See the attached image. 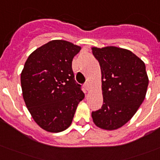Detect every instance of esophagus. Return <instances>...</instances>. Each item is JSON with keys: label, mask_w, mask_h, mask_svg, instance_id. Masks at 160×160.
<instances>
[{"label": "esophagus", "mask_w": 160, "mask_h": 160, "mask_svg": "<svg viewBox=\"0 0 160 160\" xmlns=\"http://www.w3.org/2000/svg\"><path fill=\"white\" fill-rule=\"evenodd\" d=\"M85 88L86 89V90H90V82H86L85 84Z\"/></svg>", "instance_id": "obj_1"}]
</instances>
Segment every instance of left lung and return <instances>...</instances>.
Instances as JSON below:
<instances>
[{"label":"left lung","mask_w":160,"mask_h":160,"mask_svg":"<svg viewBox=\"0 0 160 160\" xmlns=\"http://www.w3.org/2000/svg\"><path fill=\"white\" fill-rule=\"evenodd\" d=\"M101 70L103 105L93 111V122L114 130L129 121L146 95L149 85L145 65L132 51L116 46L91 47Z\"/></svg>","instance_id":"1"}]
</instances>
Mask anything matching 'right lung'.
I'll return each instance as SVG.
<instances>
[{
  "instance_id": "1",
  "label": "right lung",
  "mask_w": 160,
  "mask_h": 160,
  "mask_svg": "<svg viewBox=\"0 0 160 160\" xmlns=\"http://www.w3.org/2000/svg\"><path fill=\"white\" fill-rule=\"evenodd\" d=\"M80 50L69 41L53 40L34 51L25 63L21 74L24 101L35 122L46 131L67 129L85 98L71 67Z\"/></svg>"
}]
</instances>
